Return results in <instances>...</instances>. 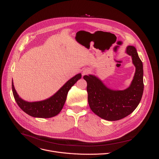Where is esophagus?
I'll return each mask as SVG.
<instances>
[{
    "instance_id": "1",
    "label": "esophagus",
    "mask_w": 159,
    "mask_h": 159,
    "mask_svg": "<svg viewBox=\"0 0 159 159\" xmlns=\"http://www.w3.org/2000/svg\"><path fill=\"white\" fill-rule=\"evenodd\" d=\"M82 73H83V75H86V74H87L88 73V70H84V71H83Z\"/></svg>"
}]
</instances>
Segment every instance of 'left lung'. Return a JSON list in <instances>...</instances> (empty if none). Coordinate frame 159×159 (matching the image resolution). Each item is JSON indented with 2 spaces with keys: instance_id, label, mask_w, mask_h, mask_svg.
Masks as SVG:
<instances>
[{
  "instance_id": "8db88e82",
  "label": "left lung",
  "mask_w": 159,
  "mask_h": 159,
  "mask_svg": "<svg viewBox=\"0 0 159 159\" xmlns=\"http://www.w3.org/2000/svg\"><path fill=\"white\" fill-rule=\"evenodd\" d=\"M125 52L132 57L135 73L129 87L124 90L107 88L94 75H84L88 103L92 111L107 121H117L133 112L140 103L144 89L143 66L135 48L128 46Z\"/></svg>"
}]
</instances>
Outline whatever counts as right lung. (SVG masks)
<instances>
[{
  "instance_id": "right-lung-1",
  "label": "right lung",
  "mask_w": 159,
  "mask_h": 159,
  "mask_svg": "<svg viewBox=\"0 0 159 159\" xmlns=\"http://www.w3.org/2000/svg\"><path fill=\"white\" fill-rule=\"evenodd\" d=\"M81 78L78 74L69 80L57 92L46 99L29 102L19 97L12 81L14 98L20 108L28 115L38 118H50L58 114L63 108L70 88Z\"/></svg>"
}]
</instances>
